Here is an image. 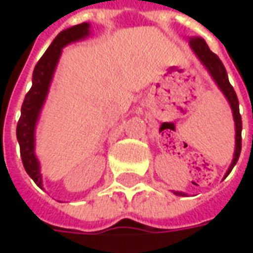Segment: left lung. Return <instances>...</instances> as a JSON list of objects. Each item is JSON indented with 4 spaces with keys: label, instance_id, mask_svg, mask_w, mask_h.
Returning <instances> with one entry per match:
<instances>
[{
    "label": "left lung",
    "instance_id": "1",
    "mask_svg": "<svg viewBox=\"0 0 253 253\" xmlns=\"http://www.w3.org/2000/svg\"><path fill=\"white\" fill-rule=\"evenodd\" d=\"M190 44L192 47L194 52L198 55V58L201 59V62L207 67L209 73L215 80V83L219 86V89L226 96L229 104L232 107V111H233L234 125H236V150H234L233 161H232V164H230L228 172H226V176H228L230 173V170L233 169V167L236 165V163H237V160L240 157V153H241V130H243V122H241V115H240L239 110V99H237V94L234 92L233 86L229 83L228 73H226V69L223 66L222 61L209 48L205 39H202L199 36H192L190 39ZM175 194H177V195H186L184 192H175Z\"/></svg>",
    "mask_w": 253,
    "mask_h": 253
}]
</instances>
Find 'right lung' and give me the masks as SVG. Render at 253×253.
Returning a JSON list of instances; mask_svg holds the SVG:
<instances>
[{"instance_id": "add662e5", "label": "right lung", "mask_w": 253, "mask_h": 253, "mask_svg": "<svg viewBox=\"0 0 253 253\" xmlns=\"http://www.w3.org/2000/svg\"><path fill=\"white\" fill-rule=\"evenodd\" d=\"M89 34V24L74 25L72 28L62 31L52 41L50 47L47 48L43 57L36 63L32 74V86L25 94V99L21 105V115L17 122L16 135L20 145V156L27 173L30 175L36 184L42 187V175L39 163L35 157L34 146H35V126L38 116L44 99H46L48 86L51 83L52 74L57 66L58 59L61 57L62 47L72 42L80 41Z\"/></svg>"}]
</instances>
